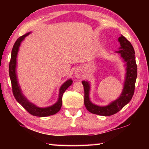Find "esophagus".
I'll use <instances>...</instances> for the list:
<instances>
[{
  "mask_svg": "<svg viewBox=\"0 0 149 149\" xmlns=\"http://www.w3.org/2000/svg\"><path fill=\"white\" fill-rule=\"evenodd\" d=\"M75 76L77 78H81L82 77V71L80 68H77L75 72Z\"/></svg>",
  "mask_w": 149,
  "mask_h": 149,
  "instance_id": "obj_1",
  "label": "esophagus"
}]
</instances>
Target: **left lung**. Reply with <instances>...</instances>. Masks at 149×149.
Instances as JSON below:
<instances>
[{"label": "left lung", "mask_w": 149, "mask_h": 149, "mask_svg": "<svg viewBox=\"0 0 149 149\" xmlns=\"http://www.w3.org/2000/svg\"><path fill=\"white\" fill-rule=\"evenodd\" d=\"M118 41L120 44V47L119 48V50L116 51V52L120 54L121 57L123 59V61L126 63L127 72L125 74L123 91L120 97L105 107H99L91 102L89 99L90 84L88 81H83L82 84L84 85L85 92L84 104L87 110L93 114L104 116L114 114L122 109V108L124 107L128 102H130L134 94L135 81L137 75V66L135 62V50L131 42L122 35H121L118 38Z\"/></svg>", "instance_id": "1"}]
</instances>
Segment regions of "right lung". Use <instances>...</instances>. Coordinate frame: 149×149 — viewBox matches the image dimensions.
Returning a JSON list of instances; mask_svg holds the SVG:
<instances>
[{
	"label": "right lung",
	"mask_w": 149,
	"mask_h": 149,
	"mask_svg": "<svg viewBox=\"0 0 149 149\" xmlns=\"http://www.w3.org/2000/svg\"><path fill=\"white\" fill-rule=\"evenodd\" d=\"M29 33H27L19 37V38L16 40V41L15 42L13 48H12L11 58L9 64V75L11 80L12 92H13V95L17 101L18 102L19 104L29 113V114L38 117L49 116L56 114L58 111H60L62 104V99L63 94H64L65 91L72 84L73 81L71 79L67 80L60 87L58 101L53 105L50 106V107H37L36 105L30 102L29 100L24 97L23 93H22L21 88L19 87V85L18 84V81H17V75L16 71L17 61L16 58L20 44H21V42L23 41L25 37H27V35H29Z\"/></svg>",
	"instance_id": "obj_1"
}]
</instances>
